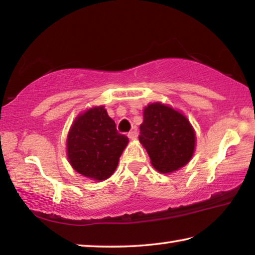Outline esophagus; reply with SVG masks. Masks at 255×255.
<instances>
[{"instance_id": "esophagus-1", "label": "esophagus", "mask_w": 255, "mask_h": 255, "mask_svg": "<svg viewBox=\"0 0 255 255\" xmlns=\"http://www.w3.org/2000/svg\"><path fill=\"white\" fill-rule=\"evenodd\" d=\"M128 137L130 138V139H136L137 138V130H130L128 132Z\"/></svg>"}]
</instances>
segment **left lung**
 I'll list each match as a JSON object with an SVG mask.
<instances>
[{
	"label": "left lung",
	"mask_w": 255,
	"mask_h": 255,
	"mask_svg": "<svg viewBox=\"0 0 255 255\" xmlns=\"http://www.w3.org/2000/svg\"><path fill=\"white\" fill-rule=\"evenodd\" d=\"M138 138L152 166L164 174L187 165L195 152L196 134L189 120L161 103H152L144 109Z\"/></svg>",
	"instance_id": "1"
}]
</instances>
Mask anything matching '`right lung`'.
<instances>
[{"label":"right lung","instance_id":"add662e5","mask_svg":"<svg viewBox=\"0 0 255 255\" xmlns=\"http://www.w3.org/2000/svg\"><path fill=\"white\" fill-rule=\"evenodd\" d=\"M127 144L128 137L118 132L104 106H96L80 115L72 125L67 158L79 174L103 181L115 173Z\"/></svg>","mask_w":255,"mask_h":255}]
</instances>
